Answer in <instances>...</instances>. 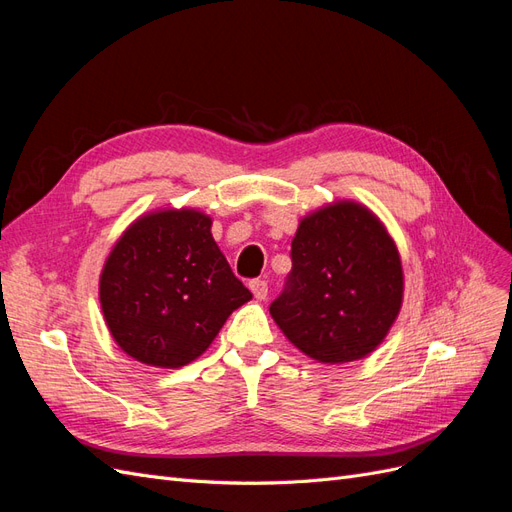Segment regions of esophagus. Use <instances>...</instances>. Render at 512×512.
<instances>
[{
	"label": "esophagus",
	"mask_w": 512,
	"mask_h": 512,
	"mask_svg": "<svg viewBox=\"0 0 512 512\" xmlns=\"http://www.w3.org/2000/svg\"><path fill=\"white\" fill-rule=\"evenodd\" d=\"M250 290L254 292V297L258 301H265L267 299V292H269V286L265 280H252L250 282Z\"/></svg>",
	"instance_id": "1"
}]
</instances>
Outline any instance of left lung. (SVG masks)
I'll return each mask as SVG.
<instances>
[{
    "mask_svg": "<svg viewBox=\"0 0 512 512\" xmlns=\"http://www.w3.org/2000/svg\"><path fill=\"white\" fill-rule=\"evenodd\" d=\"M292 271L269 312L292 346L318 363L365 359L389 335L404 303L397 245L378 215L335 200L299 222Z\"/></svg>",
    "mask_w": 512,
    "mask_h": 512,
    "instance_id": "8db88e82",
    "label": "left lung"
}]
</instances>
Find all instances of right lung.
<instances>
[{
	"label": "right lung",
	"instance_id": "right-lung-1",
	"mask_svg": "<svg viewBox=\"0 0 512 512\" xmlns=\"http://www.w3.org/2000/svg\"><path fill=\"white\" fill-rule=\"evenodd\" d=\"M207 213L149 211L113 245L100 273V307L134 361L177 369L203 354L228 316L252 299L211 235Z\"/></svg>",
	"mask_w": 512,
	"mask_h": 512
}]
</instances>
